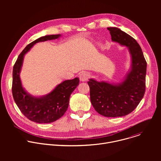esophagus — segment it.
Segmentation results:
<instances>
[{
  "label": "esophagus",
  "mask_w": 161,
  "mask_h": 161,
  "mask_svg": "<svg viewBox=\"0 0 161 161\" xmlns=\"http://www.w3.org/2000/svg\"><path fill=\"white\" fill-rule=\"evenodd\" d=\"M88 77H89V75L86 72H82L79 75V78H80V80L81 81H86L88 80Z\"/></svg>",
  "instance_id": "esophagus-1"
}]
</instances>
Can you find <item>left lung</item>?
I'll use <instances>...</instances> for the list:
<instances>
[{
    "label": "left lung",
    "instance_id": "obj_1",
    "mask_svg": "<svg viewBox=\"0 0 161 161\" xmlns=\"http://www.w3.org/2000/svg\"><path fill=\"white\" fill-rule=\"evenodd\" d=\"M111 41L127 47L130 56L128 72L119 83L97 81L87 82L90 101L95 110L107 117H119L131 113L139 104L145 92L147 62L139 44L117 27H108Z\"/></svg>",
    "mask_w": 161,
    "mask_h": 161
}]
</instances>
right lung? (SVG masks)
I'll return each instance as SVG.
<instances>
[{"mask_svg":"<svg viewBox=\"0 0 161 161\" xmlns=\"http://www.w3.org/2000/svg\"><path fill=\"white\" fill-rule=\"evenodd\" d=\"M60 36L61 34L47 35L29 44L19 54L13 67L12 92L14 100L21 113L36 123H52L62 117L68 108L71 93L80 83L79 78L65 80L50 93L41 96L31 94L22 85L19 74L25 55L36 43L57 39Z\"/></svg>","mask_w":161,"mask_h":161,"instance_id":"1","label":"right lung"}]
</instances>
